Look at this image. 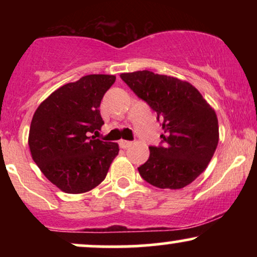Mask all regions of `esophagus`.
Wrapping results in <instances>:
<instances>
[{
	"mask_svg": "<svg viewBox=\"0 0 257 257\" xmlns=\"http://www.w3.org/2000/svg\"><path fill=\"white\" fill-rule=\"evenodd\" d=\"M132 141H128V140H120L119 141V146L122 147V149H126V147H129L132 145Z\"/></svg>",
	"mask_w": 257,
	"mask_h": 257,
	"instance_id": "34e87169",
	"label": "esophagus"
}]
</instances>
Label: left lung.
I'll return each mask as SVG.
<instances>
[{"instance_id": "left-lung-1", "label": "left lung", "mask_w": 257, "mask_h": 257, "mask_svg": "<svg viewBox=\"0 0 257 257\" xmlns=\"http://www.w3.org/2000/svg\"><path fill=\"white\" fill-rule=\"evenodd\" d=\"M138 98L157 112L164 134L161 145L150 146L141 178L159 188L179 190L205 170L219 143L216 113L192 84L151 71L122 73Z\"/></svg>"}]
</instances>
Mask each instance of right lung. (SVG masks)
<instances>
[{
    "instance_id": "obj_1",
    "label": "right lung",
    "mask_w": 257,
    "mask_h": 257,
    "mask_svg": "<svg viewBox=\"0 0 257 257\" xmlns=\"http://www.w3.org/2000/svg\"><path fill=\"white\" fill-rule=\"evenodd\" d=\"M113 75H88L53 91L32 117L29 147L41 172L66 193H83L104 181L118 145L93 134L104 120L100 102Z\"/></svg>"
}]
</instances>
